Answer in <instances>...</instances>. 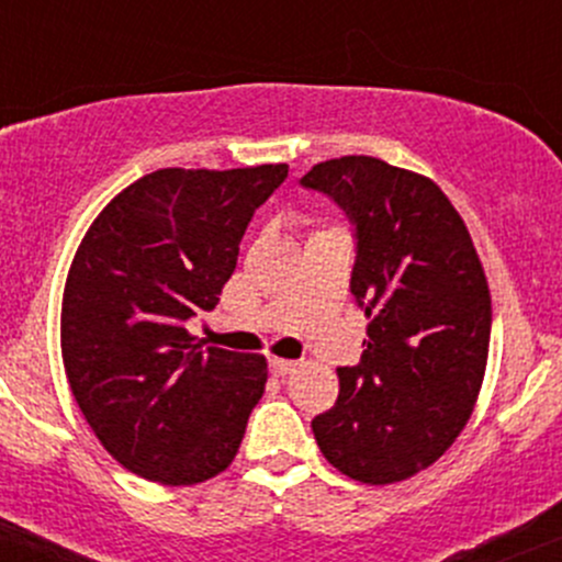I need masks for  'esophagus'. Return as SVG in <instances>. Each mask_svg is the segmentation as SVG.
<instances>
[{
  "mask_svg": "<svg viewBox=\"0 0 562 562\" xmlns=\"http://www.w3.org/2000/svg\"><path fill=\"white\" fill-rule=\"evenodd\" d=\"M295 366H299V362H293V360H280V357H271V360H269V371H271V375H288V373H293Z\"/></svg>",
  "mask_w": 562,
  "mask_h": 562,
  "instance_id": "34e87169",
  "label": "esophagus"
}]
</instances>
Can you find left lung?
I'll use <instances>...</instances> for the list:
<instances>
[{"label":"left lung","mask_w":562,"mask_h":562,"mask_svg":"<svg viewBox=\"0 0 562 562\" xmlns=\"http://www.w3.org/2000/svg\"><path fill=\"white\" fill-rule=\"evenodd\" d=\"M301 187L330 196L355 226L349 288L371 317L360 366L338 368L336 405L312 418L314 440L347 477L397 483L435 464L470 418L491 344L485 271L429 178L338 157Z\"/></svg>","instance_id":"8db88e82"}]
</instances>
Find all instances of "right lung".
I'll return each instance as SVG.
<instances>
[{
	"instance_id": "add662e5",
	"label": "right lung",
	"mask_w": 562,
	"mask_h": 562,
	"mask_svg": "<svg viewBox=\"0 0 562 562\" xmlns=\"http://www.w3.org/2000/svg\"><path fill=\"white\" fill-rule=\"evenodd\" d=\"M288 165L165 168L92 221L69 269L60 349L79 411L125 470L194 485L232 464L267 360L191 344L237 267L252 213Z\"/></svg>"
}]
</instances>
